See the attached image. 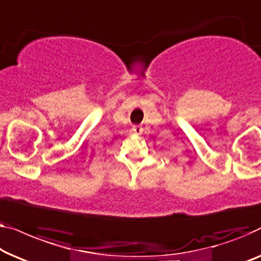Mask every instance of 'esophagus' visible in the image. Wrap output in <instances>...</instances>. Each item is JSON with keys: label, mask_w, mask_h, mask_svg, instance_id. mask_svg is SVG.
<instances>
[{"label": "esophagus", "mask_w": 261, "mask_h": 261, "mask_svg": "<svg viewBox=\"0 0 261 261\" xmlns=\"http://www.w3.org/2000/svg\"><path fill=\"white\" fill-rule=\"evenodd\" d=\"M132 131H134L136 135H141L143 132V127L141 125H134L132 126Z\"/></svg>", "instance_id": "1"}]
</instances>
